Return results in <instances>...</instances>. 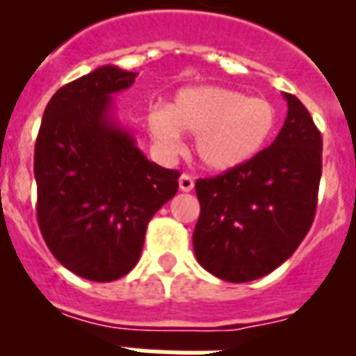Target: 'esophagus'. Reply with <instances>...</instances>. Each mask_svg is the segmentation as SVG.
<instances>
[{"label":"esophagus","instance_id":"1","mask_svg":"<svg viewBox=\"0 0 356 356\" xmlns=\"http://www.w3.org/2000/svg\"><path fill=\"white\" fill-rule=\"evenodd\" d=\"M178 186L184 193H189L193 191V187H195V180H193V176L189 175H181L180 180H178Z\"/></svg>","mask_w":356,"mask_h":356}]
</instances>
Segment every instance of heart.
Here are the masks:
<instances>
[{
	"label": "heart",
	"instance_id": "1",
	"mask_svg": "<svg viewBox=\"0 0 356 356\" xmlns=\"http://www.w3.org/2000/svg\"><path fill=\"white\" fill-rule=\"evenodd\" d=\"M277 124V107L267 98L225 87H187L169 106H154L147 115L150 137L161 150L175 154L181 134L195 135L198 161L219 172L256 158Z\"/></svg>",
	"mask_w": 356,
	"mask_h": 356
}]
</instances>
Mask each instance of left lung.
I'll return each mask as SVG.
<instances>
[{"label":"left lung","instance_id":"8db88e82","mask_svg":"<svg viewBox=\"0 0 356 356\" xmlns=\"http://www.w3.org/2000/svg\"><path fill=\"white\" fill-rule=\"evenodd\" d=\"M288 117L271 147L236 169L195 184L198 264L227 282L266 277L308 234L318 206L323 140L308 109L284 95Z\"/></svg>","mask_w":356,"mask_h":356}]
</instances>
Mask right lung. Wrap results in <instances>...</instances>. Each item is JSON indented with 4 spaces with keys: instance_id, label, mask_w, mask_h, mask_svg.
Instances as JSON below:
<instances>
[{
    "instance_id": "right-lung-1",
    "label": "right lung",
    "mask_w": 356,
    "mask_h": 356,
    "mask_svg": "<svg viewBox=\"0 0 356 356\" xmlns=\"http://www.w3.org/2000/svg\"><path fill=\"white\" fill-rule=\"evenodd\" d=\"M135 72L100 66L63 85L35 143L37 221L51 254L78 277L111 282L139 261L154 213L178 191V170L148 161L111 118Z\"/></svg>"
}]
</instances>
